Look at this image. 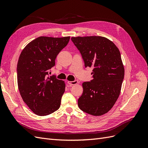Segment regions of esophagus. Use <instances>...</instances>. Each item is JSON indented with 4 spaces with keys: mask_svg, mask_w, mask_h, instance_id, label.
<instances>
[{
    "mask_svg": "<svg viewBox=\"0 0 148 148\" xmlns=\"http://www.w3.org/2000/svg\"><path fill=\"white\" fill-rule=\"evenodd\" d=\"M67 83H68V84L69 85H70V86H72V85L77 84L78 83V81H77V80H75V81H73V82L68 81V82H67Z\"/></svg>",
    "mask_w": 148,
    "mask_h": 148,
    "instance_id": "1",
    "label": "esophagus"
}]
</instances>
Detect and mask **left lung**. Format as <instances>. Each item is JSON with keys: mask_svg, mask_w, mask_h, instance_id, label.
<instances>
[{"mask_svg": "<svg viewBox=\"0 0 148 148\" xmlns=\"http://www.w3.org/2000/svg\"><path fill=\"white\" fill-rule=\"evenodd\" d=\"M85 67H93L92 79L83 83V92L78 101L79 108L92 115L106 114L120 95L124 67L115 44L102 36L72 37Z\"/></svg>", "mask_w": 148, "mask_h": 148, "instance_id": "obj_1", "label": "left lung"}]
</instances>
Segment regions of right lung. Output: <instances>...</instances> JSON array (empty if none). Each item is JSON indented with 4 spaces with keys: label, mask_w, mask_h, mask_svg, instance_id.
Masks as SVG:
<instances>
[{
    "label": "right lung",
    "mask_w": 148,
    "mask_h": 148,
    "mask_svg": "<svg viewBox=\"0 0 148 148\" xmlns=\"http://www.w3.org/2000/svg\"><path fill=\"white\" fill-rule=\"evenodd\" d=\"M69 40L70 36H41L21 52L17 64L18 86L23 101L38 115L51 114L60 106L65 84L55 76L49 77V71Z\"/></svg>",
    "instance_id": "right-lung-1"
}]
</instances>
